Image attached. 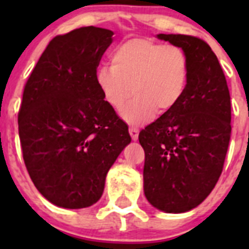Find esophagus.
Wrapping results in <instances>:
<instances>
[{"instance_id":"34e87169","label":"esophagus","mask_w":249,"mask_h":249,"mask_svg":"<svg viewBox=\"0 0 249 249\" xmlns=\"http://www.w3.org/2000/svg\"><path fill=\"white\" fill-rule=\"evenodd\" d=\"M138 133H140V131H138V128H136V127H131V128H129V135H131V138L133 141L138 140Z\"/></svg>"}]
</instances>
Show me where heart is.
<instances>
[{
    "label": "heart",
    "instance_id": "b5f03b06",
    "mask_svg": "<svg viewBox=\"0 0 249 249\" xmlns=\"http://www.w3.org/2000/svg\"><path fill=\"white\" fill-rule=\"evenodd\" d=\"M188 80V62L177 46L149 38L127 39L114 48L111 67H101L96 82L111 108L120 111L132 93L136 97L122 112L129 124H144L169 113L179 103Z\"/></svg>",
    "mask_w": 249,
    "mask_h": 249
}]
</instances>
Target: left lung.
Masks as SVG:
<instances>
[{
	"label": "left lung",
	"mask_w": 249,
	"mask_h": 249,
	"mask_svg": "<svg viewBox=\"0 0 249 249\" xmlns=\"http://www.w3.org/2000/svg\"><path fill=\"white\" fill-rule=\"evenodd\" d=\"M182 48L188 62L183 97L169 113L140 132L147 201L166 213H183L212 192L231 138V97L218 58L201 38L157 35Z\"/></svg>",
	"instance_id": "1"
}]
</instances>
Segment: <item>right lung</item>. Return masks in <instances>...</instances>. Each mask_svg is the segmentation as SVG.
<instances>
[{"instance_id":"obj_1","label":"right lung","mask_w":249,"mask_h":249,"mask_svg":"<svg viewBox=\"0 0 249 249\" xmlns=\"http://www.w3.org/2000/svg\"><path fill=\"white\" fill-rule=\"evenodd\" d=\"M113 32L81 27L54 37L31 73L18 112L22 155L38 192L54 206L94 204L106 176L131 143L128 126L96 82Z\"/></svg>"}]
</instances>
